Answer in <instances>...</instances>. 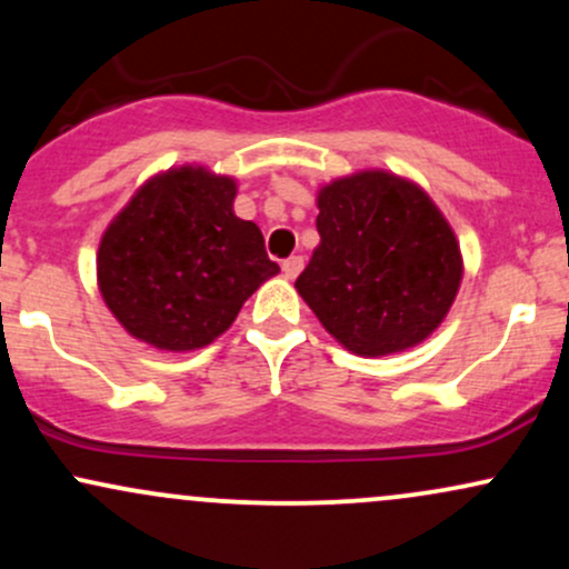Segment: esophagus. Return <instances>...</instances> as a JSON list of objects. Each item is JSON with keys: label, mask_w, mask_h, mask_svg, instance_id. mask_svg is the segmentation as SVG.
Here are the masks:
<instances>
[{"label": "esophagus", "mask_w": 569, "mask_h": 569, "mask_svg": "<svg viewBox=\"0 0 569 569\" xmlns=\"http://www.w3.org/2000/svg\"><path fill=\"white\" fill-rule=\"evenodd\" d=\"M302 267H305V259L302 257H289L283 262V276L289 278V280H293L299 276V272H302Z\"/></svg>", "instance_id": "34e87169"}]
</instances>
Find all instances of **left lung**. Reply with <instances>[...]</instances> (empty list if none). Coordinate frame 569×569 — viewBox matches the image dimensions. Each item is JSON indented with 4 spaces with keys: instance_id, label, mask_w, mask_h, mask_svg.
<instances>
[{
    "instance_id": "left-lung-1",
    "label": "left lung",
    "mask_w": 569,
    "mask_h": 569,
    "mask_svg": "<svg viewBox=\"0 0 569 569\" xmlns=\"http://www.w3.org/2000/svg\"><path fill=\"white\" fill-rule=\"evenodd\" d=\"M321 243L297 291L345 350L363 358L426 342L462 280L455 230L420 184L369 168L318 189Z\"/></svg>"
}]
</instances>
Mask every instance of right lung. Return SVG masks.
I'll return each instance as SVG.
<instances>
[{"mask_svg": "<svg viewBox=\"0 0 569 569\" xmlns=\"http://www.w3.org/2000/svg\"><path fill=\"white\" fill-rule=\"evenodd\" d=\"M238 181L206 166L154 173L101 234L98 291L122 329L168 352L211 345L278 276L253 221L234 217Z\"/></svg>", "mask_w": 569, "mask_h": 569, "instance_id": "1", "label": "right lung"}]
</instances>
